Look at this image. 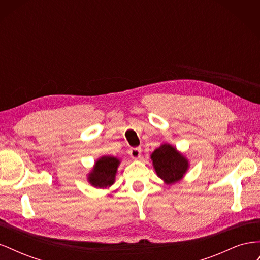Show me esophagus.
<instances>
[{"instance_id": "obj_1", "label": "esophagus", "mask_w": 260, "mask_h": 260, "mask_svg": "<svg viewBox=\"0 0 260 260\" xmlns=\"http://www.w3.org/2000/svg\"><path fill=\"white\" fill-rule=\"evenodd\" d=\"M141 153H142V149H141L140 147L130 148V151H129V154H130L132 159H139L141 157Z\"/></svg>"}]
</instances>
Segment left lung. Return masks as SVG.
Returning a JSON list of instances; mask_svg holds the SVG:
<instances>
[{"label": "left lung", "instance_id": "1", "mask_svg": "<svg viewBox=\"0 0 260 260\" xmlns=\"http://www.w3.org/2000/svg\"><path fill=\"white\" fill-rule=\"evenodd\" d=\"M151 159L157 176L169 185L182 180L190 167L186 157L168 143L156 148L151 155Z\"/></svg>", "mask_w": 260, "mask_h": 260}]
</instances>
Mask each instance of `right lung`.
<instances>
[{"mask_svg":"<svg viewBox=\"0 0 260 260\" xmlns=\"http://www.w3.org/2000/svg\"><path fill=\"white\" fill-rule=\"evenodd\" d=\"M120 160L114 156H102L88 174V182L96 188H107L115 183Z\"/></svg>","mask_w":260,"mask_h":260,"instance_id":"1","label":"right lung"}]
</instances>
